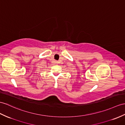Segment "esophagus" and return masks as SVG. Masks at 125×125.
<instances>
[{
  "label": "esophagus",
  "instance_id": "1",
  "mask_svg": "<svg viewBox=\"0 0 125 125\" xmlns=\"http://www.w3.org/2000/svg\"><path fill=\"white\" fill-rule=\"evenodd\" d=\"M55 62L56 64H57V63H58V62H57V61H56V62Z\"/></svg>",
  "mask_w": 125,
  "mask_h": 125
}]
</instances>
